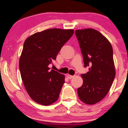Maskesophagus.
<instances>
[{
    "mask_svg": "<svg viewBox=\"0 0 128 128\" xmlns=\"http://www.w3.org/2000/svg\"><path fill=\"white\" fill-rule=\"evenodd\" d=\"M67 77H68V78H69V79H70V78H73V77H74V76H71V75H70V74H68V75H67Z\"/></svg>",
    "mask_w": 128,
    "mask_h": 128,
    "instance_id": "obj_1",
    "label": "esophagus"
}]
</instances>
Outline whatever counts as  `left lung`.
Wrapping results in <instances>:
<instances>
[{
	"mask_svg": "<svg viewBox=\"0 0 128 128\" xmlns=\"http://www.w3.org/2000/svg\"><path fill=\"white\" fill-rule=\"evenodd\" d=\"M88 72L81 75L83 84L77 89L81 101L94 104L101 101L110 89L115 77L113 48L102 33L92 28L75 32Z\"/></svg>",
	"mask_w": 128,
	"mask_h": 128,
	"instance_id": "8db88e82",
	"label": "left lung"
}]
</instances>
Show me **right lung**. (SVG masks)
Returning a JSON list of instances; mask_svg holds the SVG:
<instances>
[{
	"mask_svg": "<svg viewBox=\"0 0 128 128\" xmlns=\"http://www.w3.org/2000/svg\"><path fill=\"white\" fill-rule=\"evenodd\" d=\"M74 33L73 30L52 28L34 33L24 41L19 68L24 88L35 102L50 105L59 98L65 77L50 70L49 65Z\"/></svg>",
	"mask_w": 128,
	"mask_h": 128,
	"instance_id": "add662e5",
	"label": "right lung"
}]
</instances>
